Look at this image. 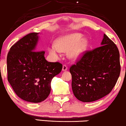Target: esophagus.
Instances as JSON below:
<instances>
[{
	"instance_id": "esophagus-1",
	"label": "esophagus",
	"mask_w": 126,
	"mask_h": 126,
	"mask_svg": "<svg viewBox=\"0 0 126 126\" xmlns=\"http://www.w3.org/2000/svg\"><path fill=\"white\" fill-rule=\"evenodd\" d=\"M67 69H68V67H67V65H66V64H63V68H62V70H63V71L67 70Z\"/></svg>"
}]
</instances>
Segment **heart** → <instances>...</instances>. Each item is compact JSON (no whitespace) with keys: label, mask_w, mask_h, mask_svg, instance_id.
<instances>
[{"label":"heart","mask_w":126,"mask_h":126,"mask_svg":"<svg viewBox=\"0 0 126 126\" xmlns=\"http://www.w3.org/2000/svg\"><path fill=\"white\" fill-rule=\"evenodd\" d=\"M79 33H70L60 37L56 41V45L48 47V51L54 57H58L60 51L66 52L72 59H77L85 52L89 46V40Z\"/></svg>","instance_id":"b5f03b06"}]
</instances>
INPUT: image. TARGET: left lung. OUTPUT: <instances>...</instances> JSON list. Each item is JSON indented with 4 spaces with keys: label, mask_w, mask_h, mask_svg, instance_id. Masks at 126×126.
Returning a JSON list of instances; mask_svg holds the SVG:
<instances>
[{
    "label": "left lung",
    "mask_w": 126,
    "mask_h": 126,
    "mask_svg": "<svg viewBox=\"0 0 126 126\" xmlns=\"http://www.w3.org/2000/svg\"><path fill=\"white\" fill-rule=\"evenodd\" d=\"M101 45L86 51L70 67L73 92L83 102L97 100L110 93L120 73L117 47L105 34Z\"/></svg>",
    "instance_id": "left-lung-1"
}]
</instances>
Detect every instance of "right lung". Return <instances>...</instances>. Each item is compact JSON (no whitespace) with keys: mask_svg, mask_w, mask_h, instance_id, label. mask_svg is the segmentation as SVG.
Here are the masks:
<instances>
[{"mask_svg":"<svg viewBox=\"0 0 126 126\" xmlns=\"http://www.w3.org/2000/svg\"><path fill=\"white\" fill-rule=\"evenodd\" d=\"M37 34L31 33L20 39L10 47L7 56L8 81L18 97L32 103L47 98L51 80L63 67L59 62H48L44 56L45 51L36 48Z\"/></svg>","mask_w":126,"mask_h":126,"instance_id":"right-lung-1","label":"right lung"}]
</instances>
